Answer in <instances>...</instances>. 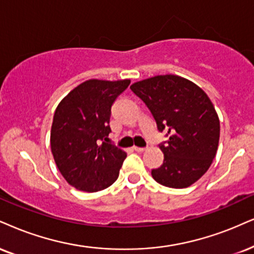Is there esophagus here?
Returning a JSON list of instances; mask_svg holds the SVG:
<instances>
[{
  "instance_id": "34e87169",
  "label": "esophagus",
  "mask_w": 254,
  "mask_h": 254,
  "mask_svg": "<svg viewBox=\"0 0 254 254\" xmlns=\"http://www.w3.org/2000/svg\"><path fill=\"white\" fill-rule=\"evenodd\" d=\"M133 149H134V151H135V152H140V153H141V152H145V151H146L145 147H137V146H134V147H133Z\"/></svg>"
}]
</instances>
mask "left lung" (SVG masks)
Here are the masks:
<instances>
[{"instance_id": "left-lung-1", "label": "left lung", "mask_w": 254, "mask_h": 254, "mask_svg": "<svg viewBox=\"0 0 254 254\" xmlns=\"http://www.w3.org/2000/svg\"><path fill=\"white\" fill-rule=\"evenodd\" d=\"M155 119L158 129L167 130L159 145L164 164L152 170L156 183L186 189L198 181L217 154L220 122L213 103L200 87L178 75H158L130 86Z\"/></svg>"}]
</instances>
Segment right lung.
Returning a JSON list of instances; mask_svg holds the SVG:
<instances>
[{"label": "right lung", "mask_w": 254, "mask_h": 254, "mask_svg": "<svg viewBox=\"0 0 254 254\" xmlns=\"http://www.w3.org/2000/svg\"><path fill=\"white\" fill-rule=\"evenodd\" d=\"M130 80H88L56 108L51 132L55 164L67 183L83 192L105 190L118 179L126 152L108 139L111 108Z\"/></svg>", "instance_id": "add662e5"}]
</instances>
